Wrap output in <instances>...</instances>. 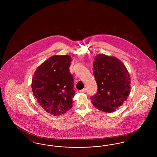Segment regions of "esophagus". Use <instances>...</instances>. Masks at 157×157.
Instances as JSON below:
<instances>
[{
  "instance_id": "34e87169",
  "label": "esophagus",
  "mask_w": 157,
  "mask_h": 157,
  "mask_svg": "<svg viewBox=\"0 0 157 157\" xmlns=\"http://www.w3.org/2000/svg\"><path fill=\"white\" fill-rule=\"evenodd\" d=\"M81 92H86V88H83V90H79Z\"/></svg>"
}]
</instances>
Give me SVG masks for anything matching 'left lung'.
Returning a JSON list of instances; mask_svg holds the SVG:
<instances>
[{"mask_svg": "<svg viewBox=\"0 0 157 157\" xmlns=\"http://www.w3.org/2000/svg\"><path fill=\"white\" fill-rule=\"evenodd\" d=\"M97 92L90 97L98 109L114 112L127 101L131 92V79L124 64L114 56L97 55L93 63Z\"/></svg>", "mask_w": 157, "mask_h": 157, "instance_id": "obj_1", "label": "left lung"}]
</instances>
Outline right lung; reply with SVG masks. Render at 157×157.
I'll list each match as a JSON object with an SVG mask.
<instances>
[{
  "mask_svg": "<svg viewBox=\"0 0 157 157\" xmlns=\"http://www.w3.org/2000/svg\"><path fill=\"white\" fill-rule=\"evenodd\" d=\"M68 55H55L37 67L32 81V89L37 102L46 112L60 115L72 107L75 95L74 78L69 67Z\"/></svg>",
  "mask_w": 157,
  "mask_h": 157,
  "instance_id": "1",
  "label": "right lung"
}]
</instances>
